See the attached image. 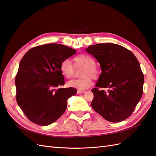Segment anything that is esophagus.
I'll use <instances>...</instances> for the list:
<instances>
[{
  "mask_svg": "<svg viewBox=\"0 0 156 156\" xmlns=\"http://www.w3.org/2000/svg\"><path fill=\"white\" fill-rule=\"evenodd\" d=\"M77 93H78V94H81V93H85V91H83V90H79V89H78Z\"/></svg>",
  "mask_w": 156,
  "mask_h": 156,
  "instance_id": "esophagus-1",
  "label": "esophagus"
}]
</instances>
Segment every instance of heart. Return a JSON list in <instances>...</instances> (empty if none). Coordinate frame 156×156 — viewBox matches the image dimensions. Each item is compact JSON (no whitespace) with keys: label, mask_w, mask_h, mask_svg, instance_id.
<instances>
[{"label":"heart","mask_w":156,"mask_h":156,"mask_svg":"<svg viewBox=\"0 0 156 156\" xmlns=\"http://www.w3.org/2000/svg\"><path fill=\"white\" fill-rule=\"evenodd\" d=\"M76 67H83L81 72V78L73 79L67 83L69 87L79 90L87 89L92 85L91 77L98 79L100 75L99 69L95 65V61L92 56L87 54L78 55L74 58ZM60 71L65 77L69 79L72 77L74 73V67L72 62L69 58H65L60 64Z\"/></svg>","instance_id":"heart-1"}]
</instances>
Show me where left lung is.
<instances>
[{"label":"left lung","mask_w":156,"mask_h":156,"mask_svg":"<svg viewBox=\"0 0 156 156\" xmlns=\"http://www.w3.org/2000/svg\"><path fill=\"white\" fill-rule=\"evenodd\" d=\"M86 51L96 58L102 70L96 87L91 89L92 108L109 122L125 120L143 94L144 76L139 61L132 52L117 44H97Z\"/></svg>","instance_id":"1"}]
</instances>
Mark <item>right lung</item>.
Wrapping results in <instances>:
<instances>
[{"mask_svg":"<svg viewBox=\"0 0 156 156\" xmlns=\"http://www.w3.org/2000/svg\"><path fill=\"white\" fill-rule=\"evenodd\" d=\"M75 53L72 48L51 43L33 47L22 58L15 77L16 99L30 122L50 125L65 112L67 99L77 89L61 88L65 80L60 64Z\"/></svg>","mask_w":156,"mask_h":156,"instance_id":"obj_1","label":"right lung"}]
</instances>
